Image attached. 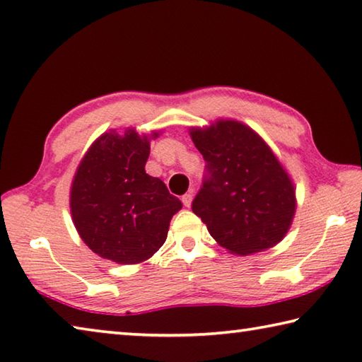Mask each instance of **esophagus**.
Here are the masks:
<instances>
[{
	"label": "esophagus",
	"mask_w": 362,
	"mask_h": 362,
	"mask_svg": "<svg viewBox=\"0 0 362 362\" xmlns=\"http://www.w3.org/2000/svg\"><path fill=\"white\" fill-rule=\"evenodd\" d=\"M182 202H183V206H185V207L192 206V202H193V193L189 192V193L183 194V196H182Z\"/></svg>",
	"instance_id": "obj_1"
}]
</instances>
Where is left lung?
<instances>
[{
	"label": "left lung",
	"mask_w": 362,
	"mask_h": 362,
	"mask_svg": "<svg viewBox=\"0 0 362 362\" xmlns=\"http://www.w3.org/2000/svg\"><path fill=\"white\" fill-rule=\"evenodd\" d=\"M207 175L193 212L229 253L247 256L285 238L296 214V189L266 141L238 120L189 128Z\"/></svg>",
	"instance_id": "left-lung-1"
}]
</instances>
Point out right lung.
I'll return each instance as SVG.
<instances>
[{"label": "right lung", "instance_id": "add662e5", "mask_svg": "<svg viewBox=\"0 0 362 362\" xmlns=\"http://www.w3.org/2000/svg\"><path fill=\"white\" fill-rule=\"evenodd\" d=\"M160 131L101 134L77 166L71 183L72 223L91 252L118 264H139L166 242L182 209L158 177L146 173L150 141Z\"/></svg>", "mask_w": 362, "mask_h": 362}]
</instances>
